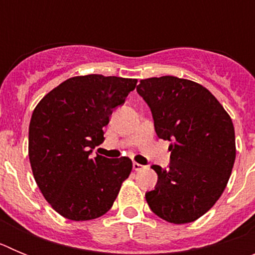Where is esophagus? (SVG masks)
<instances>
[{
	"instance_id": "1",
	"label": "esophagus",
	"mask_w": 255,
	"mask_h": 255,
	"mask_svg": "<svg viewBox=\"0 0 255 255\" xmlns=\"http://www.w3.org/2000/svg\"><path fill=\"white\" fill-rule=\"evenodd\" d=\"M132 168H134L135 171H141L144 168L143 164L138 163V162H132Z\"/></svg>"
}]
</instances>
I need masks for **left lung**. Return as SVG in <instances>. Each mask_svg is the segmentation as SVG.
I'll return each mask as SVG.
<instances>
[{
    "label": "left lung",
    "mask_w": 255,
    "mask_h": 255,
    "mask_svg": "<svg viewBox=\"0 0 255 255\" xmlns=\"http://www.w3.org/2000/svg\"><path fill=\"white\" fill-rule=\"evenodd\" d=\"M155 134L171 141L168 168L145 193L153 213L171 224H189L207 213L224 193L235 162L233 121L216 97L198 83L176 76L140 80Z\"/></svg>",
    "instance_id": "left-lung-1"
}]
</instances>
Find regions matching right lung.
<instances>
[{
	"instance_id": "add662e5",
	"label": "right lung",
	"mask_w": 255,
	"mask_h": 255,
	"mask_svg": "<svg viewBox=\"0 0 255 255\" xmlns=\"http://www.w3.org/2000/svg\"><path fill=\"white\" fill-rule=\"evenodd\" d=\"M136 79L75 76L42 98L29 125V159L38 188L57 213L94 220L110 211L131 159L91 154L103 143L112 111L125 103Z\"/></svg>"
}]
</instances>
